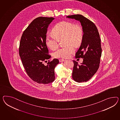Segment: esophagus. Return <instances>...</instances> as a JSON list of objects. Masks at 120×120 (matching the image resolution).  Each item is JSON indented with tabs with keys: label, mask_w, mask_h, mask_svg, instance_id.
<instances>
[{
	"label": "esophagus",
	"mask_w": 120,
	"mask_h": 120,
	"mask_svg": "<svg viewBox=\"0 0 120 120\" xmlns=\"http://www.w3.org/2000/svg\"><path fill=\"white\" fill-rule=\"evenodd\" d=\"M65 60H64V59H60V60H59V61L60 62H63L65 61Z\"/></svg>",
	"instance_id": "1"
}]
</instances>
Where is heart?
Wrapping results in <instances>:
<instances>
[{
  "mask_svg": "<svg viewBox=\"0 0 120 120\" xmlns=\"http://www.w3.org/2000/svg\"><path fill=\"white\" fill-rule=\"evenodd\" d=\"M54 35H46V44L50 49H55L59 46V39L65 38V46H63L55 51L53 55L55 58H67L74 52V46H77L81 42L83 36V30L77 25H74L70 22L63 21L58 23L54 28Z\"/></svg>",
  "mask_w": 120,
  "mask_h": 120,
  "instance_id": "obj_1",
  "label": "heart"
}]
</instances>
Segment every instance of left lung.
Listing matches in <instances>:
<instances>
[{
    "label": "left lung",
    "mask_w": 120,
    "mask_h": 120,
    "mask_svg": "<svg viewBox=\"0 0 120 120\" xmlns=\"http://www.w3.org/2000/svg\"><path fill=\"white\" fill-rule=\"evenodd\" d=\"M67 18L79 21L83 29V36L76 58H83L80 65L75 60L72 78L78 83L89 80L98 70L101 56V40L98 30L92 22L79 14L68 15Z\"/></svg>",
    "instance_id": "obj_1"
}]
</instances>
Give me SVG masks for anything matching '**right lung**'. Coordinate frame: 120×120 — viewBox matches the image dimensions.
<instances>
[{"label": "right lung", "instance_id": "add662e5", "mask_svg": "<svg viewBox=\"0 0 120 120\" xmlns=\"http://www.w3.org/2000/svg\"><path fill=\"white\" fill-rule=\"evenodd\" d=\"M54 19L45 17L34 19L23 32L20 41L19 54L25 70L32 80L40 84L54 80V69L59 63L54 59L46 66L43 64L51 57L45 39L47 28Z\"/></svg>", "mask_w": 120, "mask_h": 120}]
</instances>
